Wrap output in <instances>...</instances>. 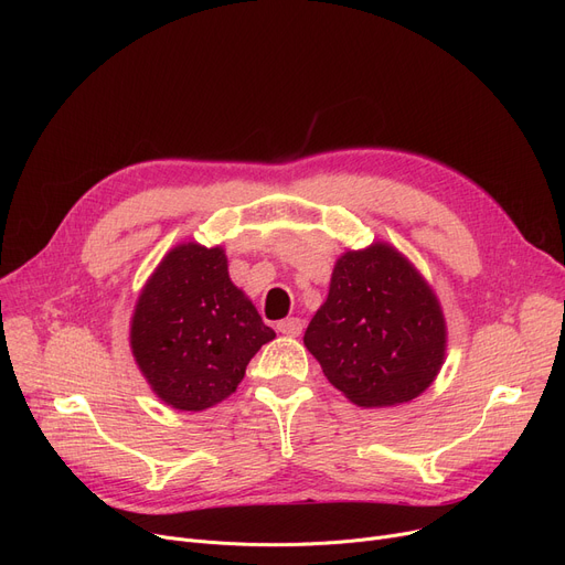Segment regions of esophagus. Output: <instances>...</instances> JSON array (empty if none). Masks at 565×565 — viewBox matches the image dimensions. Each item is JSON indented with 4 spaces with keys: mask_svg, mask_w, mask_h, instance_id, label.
I'll return each instance as SVG.
<instances>
[{
    "mask_svg": "<svg viewBox=\"0 0 565 565\" xmlns=\"http://www.w3.org/2000/svg\"><path fill=\"white\" fill-rule=\"evenodd\" d=\"M277 330L286 337H300L305 330V322L300 318H286L277 322Z\"/></svg>",
    "mask_w": 565,
    "mask_h": 565,
    "instance_id": "34e87169",
    "label": "esophagus"
}]
</instances>
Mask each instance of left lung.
<instances>
[{"mask_svg":"<svg viewBox=\"0 0 565 565\" xmlns=\"http://www.w3.org/2000/svg\"><path fill=\"white\" fill-rule=\"evenodd\" d=\"M305 345L348 401L394 407L435 382L447 358V320L414 263L377 241L337 258Z\"/></svg>","mask_w":565,"mask_h":565,"instance_id":"1","label":"left lung"}]
</instances>
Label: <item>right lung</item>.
Wrapping results in <instances>:
<instances>
[{"label": "right lung", "mask_w": 565, "mask_h": 565, "mask_svg": "<svg viewBox=\"0 0 565 565\" xmlns=\"http://www.w3.org/2000/svg\"><path fill=\"white\" fill-rule=\"evenodd\" d=\"M277 334L228 277L222 245L171 247L146 279L130 350L148 387L169 407L201 412L228 398L249 360Z\"/></svg>", "instance_id": "1"}]
</instances>
